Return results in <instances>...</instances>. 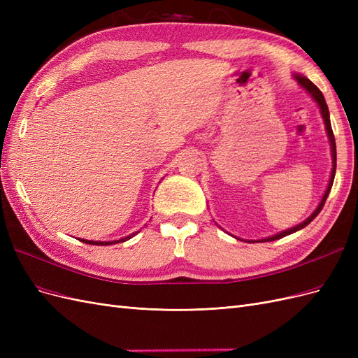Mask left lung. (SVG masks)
Masks as SVG:
<instances>
[{"mask_svg": "<svg viewBox=\"0 0 358 358\" xmlns=\"http://www.w3.org/2000/svg\"><path fill=\"white\" fill-rule=\"evenodd\" d=\"M292 78H294V79L297 80V83L301 86V88L305 90V91L312 96L313 101H315V103L320 106V112H321V116H322V119H324V124H326V131H327V136H329V140H330V146H331L333 169H331V175H330V182H329L327 189H326V192H324V196H322V199H321V201H320V204H318V208H317L315 210H313V213L309 216L308 220H305L301 224H299V225H296V227H292V229H288V230H285V231H280V233H278V234H275V236L266 237V239L249 241V242H272V241L280 239V237H285V236H288V234H292V233H296V231H299V230H301V229H305V227H306L309 222H312L313 220H315V216H317V215L321 212V209L324 208V203H326V200H327V197H329L331 185H333V180H334V173H336V142H334V134H333L331 124H330V113H329L327 103H326V100H324L322 92H321V91L317 88V86L313 85L308 78H305V76H301V74H299V73H292Z\"/></svg>", "mask_w": 358, "mask_h": 358, "instance_id": "8db88e82", "label": "left lung"}]
</instances>
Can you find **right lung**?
<instances>
[{
  "instance_id": "right-lung-1",
  "label": "right lung",
  "mask_w": 358,
  "mask_h": 358,
  "mask_svg": "<svg viewBox=\"0 0 358 358\" xmlns=\"http://www.w3.org/2000/svg\"><path fill=\"white\" fill-rule=\"evenodd\" d=\"M138 233V231H137ZM133 236H136V233L129 234L127 237H124V239H119V241H112V242H100V241H85V239H79L80 242H85V243H90V245H100V246H106V245H115V243H121V242H125V241H129L131 239Z\"/></svg>"
}]
</instances>
